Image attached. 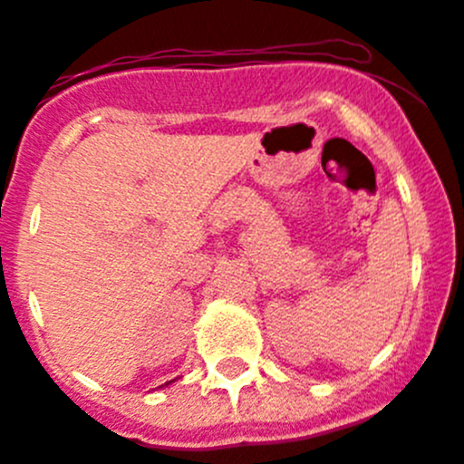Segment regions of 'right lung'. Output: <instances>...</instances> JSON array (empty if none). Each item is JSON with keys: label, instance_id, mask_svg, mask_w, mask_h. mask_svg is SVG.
<instances>
[{"label": "right lung", "instance_id": "obj_1", "mask_svg": "<svg viewBox=\"0 0 464 464\" xmlns=\"http://www.w3.org/2000/svg\"><path fill=\"white\" fill-rule=\"evenodd\" d=\"M171 383H176V379H174V381H167V383L160 385V388H167V385H171Z\"/></svg>", "mask_w": 464, "mask_h": 464}]
</instances>
